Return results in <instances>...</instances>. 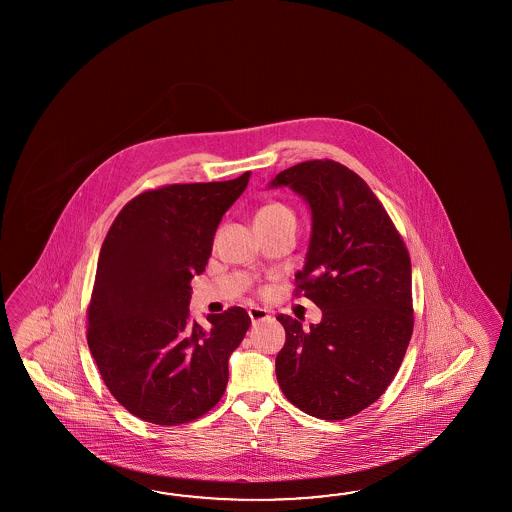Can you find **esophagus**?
<instances>
[{
    "mask_svg": "<svg viewBox=\"0 0 512 512\" xmlns=\"http://www.w3.org/2000/svg\"><path fill=\"white\" fill-rule=\"evenodd\" d=\"M249 316H251L252 326H256V324H260L263 320H269V318H271L269 313H267L265 309H261V307H251V309H249Z\"/></svg>",
    "mask_w": 512,
    "mask_h": 512,
    "instance_id": "esophagus-1",
    "label": "esophagus"
}]
</instances>
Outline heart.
<instances>
[{
    "instance_id": "1",
    "label": "heart",
    "mask_w": 512,
    "mask_h": 512,
    "mask_svg": "<svg viewBox=\"0 0 512 512\" xmlns=\"http://www.w3.org/2000/svg\"><path fill=\"white\" fill-rule=\"evenodd\" d=\"M293 216V210L283 205V203H271L261 207L256 216H254V223H267V221H274V219L287 218ZM294 218V216H293Z\"/></svg>"
}]
</instances>
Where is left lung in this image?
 Returning <instances> with one entry per match:
<instances>
[{"mask_svg": "<svg viewBox=\"0 0 512 512\" xmlns=\"http://www.w3.org/2000/svg\"><path fill=\"white\" fill-rule=\"evenodd\" d=\"M271 186L293 188L311 207L294 291L322 309V322L309 329L278 315L285 346L276 379L305 414L342 421L375 403L401 368L414 331L410 254L381 201L344 164H294Z\"/></svg>", "mask_w": 512, "mask_h": 512, "instance_id": "obj_1", "label": "left lung"}]
</instances>
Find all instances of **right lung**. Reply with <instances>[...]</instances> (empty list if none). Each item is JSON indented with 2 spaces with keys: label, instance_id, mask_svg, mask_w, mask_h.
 I'll return each instance as SVG.
<instances>
[{
  "label": "right lung",
  "instance_id": "right-lung-1",
  "mask_svg": "<svg viewBox=\"0 0 512 512\" xmlns=\"http://www.w3.org/2000/svg\"><path fill=\"white\" fill-rule=\"evenodd\" d=\"M251 172L219 183L166 185L128 201L109 227L87 305V344L111 395L153 425L210 412L251 318L243 307L188 320L190 282L205 271L223 214Z\"/></svg>",
  "mask_w": 512,
  "mask_h": 512
}]
</instances>
